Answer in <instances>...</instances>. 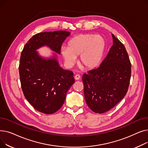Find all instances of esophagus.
Returning a JSON list of instances; mask_svg holds the SVG:
<instances>
[{"label":"esophagus","instance_id":"obj_1","mask_svg":"<svg viewBox=\"0 0 148 148\" xmlns=\"http://www.w3.org/2000/svg\"><path fill=\"white\" fill-rule=\"evenodd\" d=\"M74 79L76 80H79L80 79V76L79 75H75L74 77Z\"/></svg>","mask_w":148,"mask_h":148}]
</instances>
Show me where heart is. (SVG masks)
Wrapping results in <instances>:
<instances>
[{
  "label": "heart",
  "instance_id": "1",
  "mask_svg": "<svg viewBox=\"0 0 148 148\" xmlns=\"http://www.w3.org/2000/svg\"><path fill=\"white\" fill-rule=\"evenodd\" d=\"M104 37L95 34H80L72 38L68 47H63L60 53L66 65L72 66L79 55V64L84 68L91 69L98 66L103 59L106 50Z\"/></svg>",
  "mask_w": 148,
  "mask_h": 148
}]
</instances>
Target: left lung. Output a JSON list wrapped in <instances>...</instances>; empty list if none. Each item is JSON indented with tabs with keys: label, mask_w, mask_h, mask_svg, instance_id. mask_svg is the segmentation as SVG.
<instances>
[{
	"label": "left lung",
	"mask_w": 148,
	"mask_h": 148,
	"mask_svg": "<svg viewBox=\"0 0 148 148\" xmlns=\"http://www.w3.org/2000/svg\"><path fill=\"white\" fill-rule=\"evenodd\" d=\"M113 45L99 66L84 74V96L95 113L110 110L125 96L131 79V63L123 44L112 34Z\"/></svg>",
	"instance_id": "1"
}]
</instances>
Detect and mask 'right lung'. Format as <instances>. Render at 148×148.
<instances>
[{"mask_svg": "<svg viewBox=\"0 0 148 148\" xmlns=\"http://www.w3.org/2000/svg\"><path fill=\"white\" fill-rule=\"evenodd\" d=\"M71 32H45L31 38L24 47L20 60L19 73L23 94L35 109L45 114L56 112L64 104L69 89L74 83L73 73L60 66L58 54ZM47 46L54 52L49 57L37 50Z\"/></svg>", "mask_w": 148, "mask_h": 148, "instance_id": "obj_1", "label": "right lung"}]
</instances>
